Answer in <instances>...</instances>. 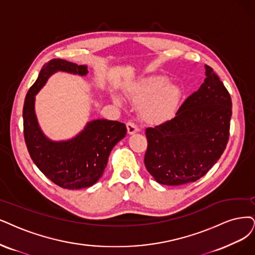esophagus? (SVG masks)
I'll list each match as a JSON object with an SVG mask.
<instances>
[{
    "instance_id": "34e87169",
    "label": "esophagus",
    "mask_w": 255,
    "mask_h": 255,
    "mask_svg": "<svg viewBox=\"0 0 255 255\" xmlns=\"http://www.w3.org/2000/svg\"><path fill=\"white\" fill-rule=\"evenodd\" d=\"M126 127H127L128 134H134L135 132H137V131H138L137 126L134 124L132 121H129L126 124Z\"/></svg>"
}]
</instances>
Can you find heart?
<instances>
[{
	"label": "heart",
	"mask_w": 255,
	"mask_h": 255,
	"mask_svg": "<svg viewBox=\"0 0 255 255\" xmlns=\"http://www.w3.org/2000/svg\"><path fill=\"white\" fill-rule=\"evenodd\" d=\"M129 96L134 103L143 104L142 118L150 124H159L171 119L176 112L182 99L181 88L168 84L165 77H154L135 84L129 90ZM119 105L122 100L113 98Z\"/></svg>",
	"instance_id": "obj_1"
}]
</instances>
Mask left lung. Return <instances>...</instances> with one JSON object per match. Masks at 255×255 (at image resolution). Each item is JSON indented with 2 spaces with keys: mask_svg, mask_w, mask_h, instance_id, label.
I'll list each match as a JSON object with an SVG mask.
<instances>
[{
  "mask_svg": "<svg viewBox=\"0 0 255 255\" xmlns=\"http://www.w3.org/2000/svg\"><path fill=\"white\" fill-rule=\"evenodd\" d=\"M206 79L173 119L146 129L145 166L154 180L180 186L200 180L219 161L229 139L232 102L210 66Z\"/></svg>",
  "mask_w": 255,
  "mask_h": 255,
  "instance_id": "obj_1",
  "label": "left lung"
}]
</instances>
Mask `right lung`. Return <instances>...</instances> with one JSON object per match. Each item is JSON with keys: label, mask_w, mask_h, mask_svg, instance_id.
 I'll list each match as a JSON object with an SVG mask.
<instances>
[{"label": "right lung", "mask_w": 255, "mask_h": 255, "mask_svg": "<svg viewBox=\"0 0 255 255\" xmlns=\"http://www.w3.org/2000/svg\"><path fill=\"white\" fill-rule=\"evenodd\" d=\"M58 71L85 77L87 66L61 59L46 63L28 90L23 107L24 137L28 152L41 172L64 189L77 190L96 184L107 166L112 148L124 138L125 124L117 121L93 120L68 140H51L41 130L34 112L35 94L50 75Z\"/></svg>", "instance_id": "obj_1"}]
</instances>
